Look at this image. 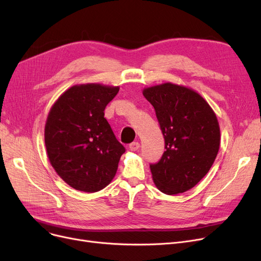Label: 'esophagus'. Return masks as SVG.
<instances>
[{
	"label": "esophagus",
	"mask_w": 261,
	"mask_h": 261,
	"mask_svg": "<svg viewBox=\"0 0 261 261\" xmlns=\"http://www.w3.org/2000/svg\"><path fill=\"white\" fill-rule=\"evenodd\" d=\"M129 148H130L131 151H136V150H138V149L140 148V143L133 142V143H131V144L129 145Z\"/></svg>",
	"instance_id": "obj_1"
}]
</instances>
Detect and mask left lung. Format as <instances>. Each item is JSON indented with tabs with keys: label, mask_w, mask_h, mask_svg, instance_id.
<instances>
[{
	"label": "left lung",
	"mask_w": 261,
	"mask_h": 261,
	"mask_svg": "<svg viewBox=\"0 0 261 261\" xmlns=\"http://www.w3.org/2000/svg\"><path fill=\"white\" fill-rule=\"evenodd\" d=\"M146 99L154 107L166 151L150 165L163 194L177 195L195 187L210 171L220 147V127L208 102L195 90L172 84L148 87Z\"/></svg>",
	"instance_id": "left-lung-1"
}]
</instances>
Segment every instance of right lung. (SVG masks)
Wrapping results in <instances>:
<instances>
[{
	"label": "right lung",
	"mask_w": 261,
	"mask_h": 261,
	"mask_svg": "<svg viewBox=\"0 0 261 261\" xmlns=\"http://www.w3.org/2000/svg\"><path fill=\"white\" fill-rule=\"evenodd\" d=\"M119 87L76 85L51 106L44 128L50 165L72 188L96 193L108 186L126 151L105 118Z\"/></svg>",
	"instance_id": "right-lung-1"
}]
</instances>
